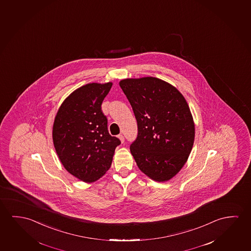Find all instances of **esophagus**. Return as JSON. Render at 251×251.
I'll use <instances>...</instances> for the list:
<instances>
[{"instance_id":"esophagus-1","label":"esophagus","mask_w":251,"mask_h":251,"mask_svg":"<svg viewBox=\"0 0 251 251\" xmlns=\"http://www.w3.org/2000/svg\"><path fill=\"white\" fill-rule=\"evenodd\" d=\"M118 138H119L120 141H121V143H124V136L123 135H118Z\"/></svg>"}]
</instances>
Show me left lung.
<instances>
[{"instance_id": "obj_1", "label": "left lung", "mask_w": 251, "mask_h": 251, "mask_svg": "<svg viewBox=\"0 0 251 251\" xmlns=\"http://www.w3.org/2000/svg\"><path fill=\"white\" fill-rule=\"evenodd\" d=\"M137 121L130 152L139 170L156 181L173 178L193 148L195 123L184 97L159 78H127L119 82Z\"/></svg>"}]
</instances>
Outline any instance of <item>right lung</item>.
Wrapping results in <instances>:
<instances>
[{"label":"right lung","mask_w":251,"mask_h":251,"mask_svg":"<svg viewBox=\"0 0 251 251\" xmlns=\"http://www.w3.org/2000/svg\"><path fill=\"white\" fill-rule=\"evenodd\" d=\"M111 81L83 85L71 93L58 109L53 124V143L65 170L84 182L103 176L111 166L121 142L108 131L100 106Z\"/></svg>","instance_id":"right-lung-1"}]
</instances>
